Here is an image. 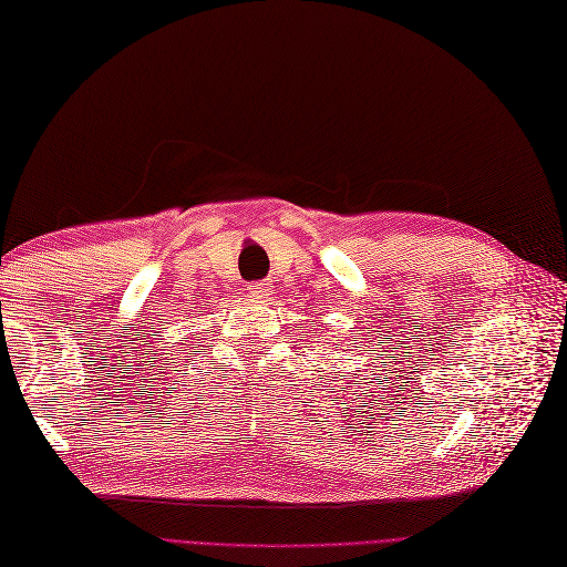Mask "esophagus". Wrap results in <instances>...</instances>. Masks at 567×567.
Instances as JSON below:
<instances>
[{"label": "esophagus", "mask_w": 567, "mask_h": 567, "mask_svg": "<svg viewBox=\"0 0 567 567\" xmlns=\"http://www.w3.org/2000/svg\"><path fill=\"white\" fill-rule=\"evenodd\" d=\"M269 284H265V281H255V284H248L246 286V293L250 296V298H255V300H260V298H267L269 296Z\"/></svg>", "instance_id": "obj_1"}]
</instances>
